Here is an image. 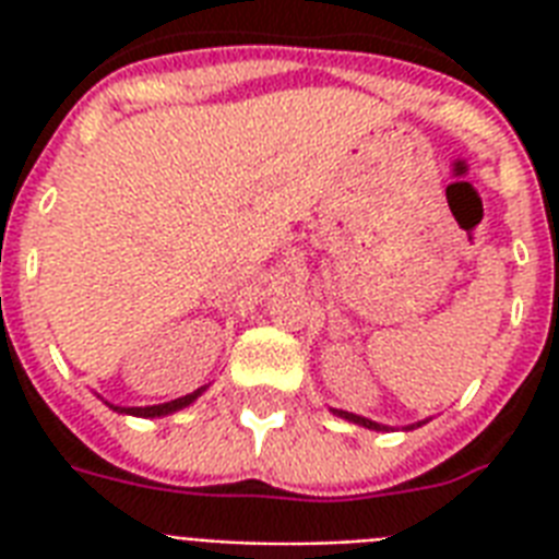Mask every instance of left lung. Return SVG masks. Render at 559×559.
<instances>
[{
	"label": "left lung",
	"instance_id": "obj_1",
	"mask_svg": "<svg viewBox=\"0 0 559 559\" xmlns=\"http://www.w3.org/2000/svg\"><path fill=\"white\" fill-rule=\"evenodd\" d=\"M342 417H345V420H354V424H359V426H368V429H382L380 424H373V420H368V417H359V415H350V412H340Z\"/></svg>",
	"mask_w": 559,
	"mask_h": 559
}]
</instances>
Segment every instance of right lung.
I'll list each match as a JSON object with an SVG mask.
<instances>
[{
	"label": "right lung",
	"instance_id": "1",
	"mask_svg": "<svg viewBox=\"0 0 559 559\" xmlns=\"http://www.w3.org/2000/svg\"><path fill=\"white\" fill-rule=\"evenodd\" d=\"M200 391L197 389L193 394H186V397H177V400H170V403H162V406H130V408H121V406H112L116 412H124V415H135V417H162V415H170V412H177V408H186L188 403H193V400L200 397Z\"/></svg>",
	"mask_w": 559,
	"mask_h": 559
}]
</instances>
